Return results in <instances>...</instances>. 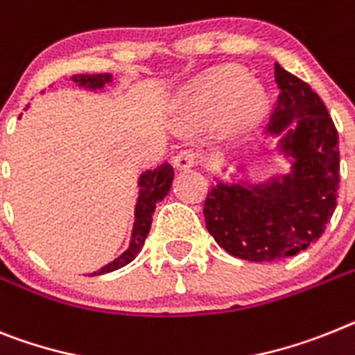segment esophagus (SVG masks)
Segmentation results:
<instances>
[{
  "instance_id": "obj_1",
  "label": "esophagus",
  "mask_w": 355,
  "mask_h": 355,
  "mask_svg": "<svg viewBox=\"0 0 355 355\" xmlns=\"http://www.w3.org/2000/svg\"><path fill=\"white\" fill-rule=\"evenodd\" d=\"M196 165V154L192 150H181L180 154H175L174 166L178 171H190Z\"/></svg>"
}]
</instances>
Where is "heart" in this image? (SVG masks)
Listing matches in <instances>:
<instances>
[{
  "label": "heart",
  "instance_id": "b5f03b06",
  "mask_svg": "<svg viewBox=\"0 0 355 355\" xmlns=\"http://www.w3.org/2000/svg\"><path fill=\"white\" fill-rule=\"evenodd\" d=\"M268 109L264 87L235 64L215 68L190 84L178 98L174 120L181 131L196 132L214 122L219 140H233L251 131Z\"/></svg>",
  "mask_w": 355,
  "mask_h": 355
}]
</instances>
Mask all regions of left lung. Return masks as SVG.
<instances>
[{"label":"left lung","instance_id":"obj_1","mask_svg":"<svg viewBox=\"0 0 355 355\" xmlns=\"http://www.w3.org/2000/svg\"><path fill=\"white\" fill-rule=\"evenodd\" d=\"M280 87L266 138L287 172L253 180L246 168L215 180L205 201L207 230L230 255L250 262L286 259L322 237L336 210L339 187L338 131L307 83L275 64Z\"/></svg>","mask_w":355,"mask_h":355}]
</instances>
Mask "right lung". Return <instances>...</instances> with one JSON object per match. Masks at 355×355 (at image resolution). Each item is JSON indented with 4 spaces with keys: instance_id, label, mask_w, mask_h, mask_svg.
Here are the masks:
<instances>
[{
    "instance_id": "1",
    "label": "right lung",
    "mask_w": 355,
    "mask_h": 355,
    "mask_svg": "<svg viewBox=\"0 0 355 355\" xmlns=\"http://www.w3.org/2000/svg\"><path fill=\"white\" fill-rule=\"evenodd\" d=\"M71 80L78 87L95 93V91H102L107 84L113 83V75H73ZM172 181H174V168L166 162L153 168V171H145L138 175V181H136V184H138V198H136L135 205V223H132L129 246H127V250L123 251L122 255H118L116 259L111 260L104 268L89 272V277L116 271V269L123 268V266H127L136 259V255L144 248L148 232H150V223H153V214L156 210V205L165 199V196L172 187Z\"/></svg>"
}]
</instances>
